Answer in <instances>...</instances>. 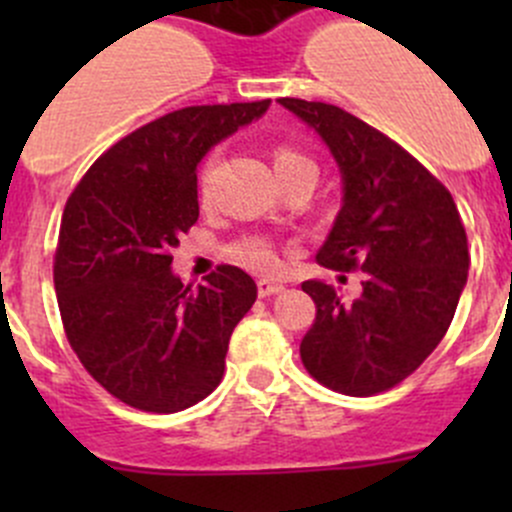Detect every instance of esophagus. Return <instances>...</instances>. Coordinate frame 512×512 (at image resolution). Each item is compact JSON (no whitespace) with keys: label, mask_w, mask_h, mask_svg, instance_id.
Segmentation results:
<instances>
[{"label":"esophagus","mask_w":512,"mask_h":512,"mask_svg":"<svg viewBox=\"0 0 512 512\" xmlns=\"http://www.w3.org/2000/svg\"><path fill=\"white\" fill-rule=\"evenodd\" d=\"M282 287L280 282H270V280H260L257 282V294H260V297H270V294H277V292H282Z\"/></svg>","instance_id":"obj_1"}]
</instances>
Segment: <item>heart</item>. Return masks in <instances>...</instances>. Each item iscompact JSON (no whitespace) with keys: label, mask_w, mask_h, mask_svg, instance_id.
<instances>
[{"label":"heart","mask_w":512,"mask_h":512,"mask_svg":"<svg viewBox=\"0 0 512 512\" xmlns=\"http://www.w3.org/2000/svg\"><path fill=\"white\" fill-rule=\"evenodd\" d=\"M272 163H275L277 178L294 173V170H314L312 160L289 146L275 148ZM210 170H213V163L208 160V163L203 165V170H200L198 180L200 200H203V203H208L210 195ZM314 173H317V170H314ZM230 257L237 265H242L250 272H257V275H275V272L280 270V250H277L275 242L267 240V237H245V240L235 242L230 250Z\"/></svg>","instance_id":"obj_1"}]
</instances>
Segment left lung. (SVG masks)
I'll return each mask as SVG.
<instances>
[{"mask_svg": "<svg viewBox=\"0 0 512 512\" xmlns=\"http://www.w3.org/2000/svg\"><path fill=\"white\" fill-rule=\"evenodd\" d=\"M280 103L324 138L342 170L344 205L317 262L364 272L352 304L324 282H302L317 317L299 356L327 389L381 394L446 337L471 265L466 227L446 185L389 136L332 103Z\"/></svg>", "mask_w": 512, "mask_h": 512, "instance_id": "left-lung-1", "label": "left lung"}]
</instances>
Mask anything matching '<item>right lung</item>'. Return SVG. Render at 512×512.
Returning <instances> with one entry per match:
<instances>
[{
	"instance_id": "obj_1",
	"label": "right lung",
	"mask_w": 512,
	"mask_h": 512,
	"mask_svg": "<svg viewBox=\"0 0 512 512\" xmlns=\"http://www.w3.org/2000/svg\"><path fill=\"white\" fill-rule=\"evenodd\" d=\"M267 106L165 113L113 143L66 200L54 255L61 324L84 369L133 409L175 414L223 381L255 280L220 265L205 285H183L170 250L198 223L200 158Z\"/></svg>"
}]
</instances>
